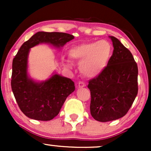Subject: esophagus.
Instances as JSON below:
<instances>
[{"label":"esophagus","mask_w":151,"mask_h":151,"mask_svg":"<svg viewBox=\"0 0 151 151\" xmlns=\"http://www.w3.org/2000/svg\"><path fill=\"white\" fill-rule=\"evenodd\" d=\"M86 86L85 83L83 82V81H79V83H78V85L77 86L79 88H82V87H84V86Z\"/></svg>","instance_id":"1"}]
</instances>
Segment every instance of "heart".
<instances>
[{
    "instance_id": "1",
    "label": "heart",
    "mask_w": 151,
    "mask_h": 151,
    "mask_svg": "<svg viewBox=\"0 0 151 151\" xmlns=\"http://www.w3.org/2000/svg\"><path fill=\"white\" fill-rule=\"evenodd\" d=\"M113 52L111 44L106 40L84 43L72 48L70 57L80 62V72L86 77H97L105 70Z\"/></svg>"
}]
</instances>
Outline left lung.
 <instances>
[{
    "instance_id": "8db88e82",
    "label": "left lung",
    "mask_w": 151,
    "mask_h": 151,
    "mask_svg": "<svg viewBox=\"0 0 151 151\" xmlns=\"http://www.w3.org/2000/svg\"><path fill=\"white\" fill-rule=\"evenodd\" d=\"M113 42V55L108 65L97 77L89 81L90 111L100 122L124 116L138 93V66L132 54L117 38Z\"/></svg>"
}]
</instances>
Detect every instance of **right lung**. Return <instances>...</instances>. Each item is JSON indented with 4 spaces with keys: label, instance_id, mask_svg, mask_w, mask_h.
I'll use <instances>...</instances> for the list:
<instances>
[{
    "label": "right lung",
    "instance_id": "right-lung-1",
    "mask_svg": "<svg viewBox=\"0 0 151 151\" xmlns=\"http://www.w3.org/2000/svg\"><path fill=\"white\" fill-rule=\"evenodd\" d=\"M65 32H38L22 45L13 60L11 88L20 110L26 116L38 121H50L60 113L67 96L75 89L72 79L55 74L47 80L36 82L27 76L30 49L40 43L61 47L74 39Z\"/></svg>",
    "mask_w": 151,
    "mask_h": 151
}]
</instances>
